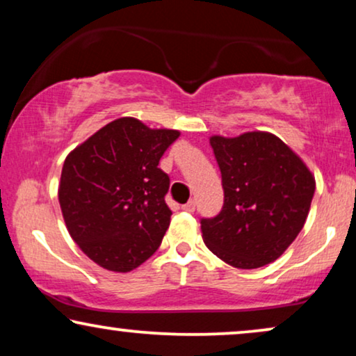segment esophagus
Segmentation results:
<instances>
[{
    "instance_id": "34e87169",
    "label": "esophagus",
    "mask_w": 356,
    "mask_h": 356,
    "mask_svg": "<svg viewBox=\"0 0 356 356\" xmlns=\"http://www.w3.org/2000/svg\"><path fill=\"white\" fill-rule=\"evenodd\" d=\"M181 209H183L184 212H194V209H196V202L189 201V202H186V204H183Z\"/></svg>"
}]
</instances>
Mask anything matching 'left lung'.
<instances>
[{"label":"left lung","instance_id":"left-lung-1","mask_svg":"<svg viewBox=\"0 0 356 356\" xmlns=\"http://www.w3.org/2000/svg\"><path fill=\"white\" fill-rule=\"evenodd\" d=\"M222 173L223 207L202 218L206 246L238 269H257L284 254L308 217L316 181L306 163L277 136L250 131L212 136Z\"/></svg>","mask_w":356,"mask_h":356}]
</instances>
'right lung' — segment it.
<instances>
[{"label":"right lung","instance_id":"right-lung-1","mask_svg":"<svg viewBox=\"0 0 356 356\" xmlns=\"http://www.w3.org/2000/svg\"><path fill=\"white\" fill-rule=\"evenodd\" d=\"M179 138L124 116L67 154L58 199L82 252L111 272H129L159 250L170 225V178L159 162Z\"/></svg>","mask_w":356,"mask_h":356}]
</instances>
